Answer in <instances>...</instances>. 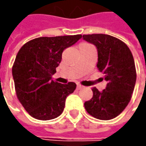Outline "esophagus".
<instances>
[{"instance_id": "1", "label": "esophagus", "mask_w": 146, "mask_h": 146, "mask_svg": "<svg viewBox=\"0 0 146 146\" xmlns=\"http://www.w3.org/2000/svg\"><path fill=\"white\" fill-rule=\"evenodd\" d=\"M83 88H84V86H82V85H80V84H77V89H78V90L82 89Z\"/></svg>"}]
</instances>
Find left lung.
I'll return each mask as SVG.
<instances>
[{"label":"left lung","instance_id":"left-lung-1","mask_svg":"<svg viewBox=\"0 0 146 146\" xmlns=\"http://www.w3.org/2000/svg\"><path fill=\"white\" fill-rule=\"evenodd\" d=\"M83 39L96 46L97 66L107 81L102 92L93 88V98L84 102V107L96 119H112L122 113L132 98L137 80L133 56L125 43L109 35H84Z\"/></svg>","mask_w":146,"mask_h":146}]
</instances>
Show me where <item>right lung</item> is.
Instances as JSON below:
<instances>
[{"mask_svg":"<svg viewBox=\"0 0 146 146\" xmlns=\"http://www.w3.org/2000/svg\"><path fill=\"white\" fill-rule=\"evenodd\" d=\"M81 37H39L19 49L12 68L15 91L24 109L33 118L49 120L62 113L66 98L75 91L76 84L53 81L52 76L62 61L63 50Z\"/></svg>","mask_w":146,"mask_h":146,"instance_id":"right-lung-1","label":"right lung"}]
</instances>
